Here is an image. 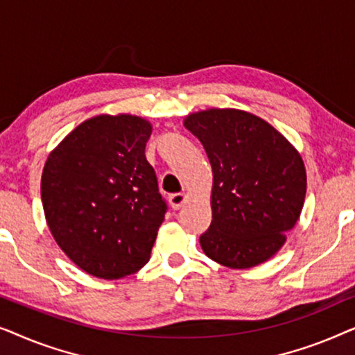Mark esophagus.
Instances as JSON below:
<instances>
[{
  "label": "esophagus",
  "mask_w": 355,
  "mask_h": 355,
  "mask_svg": "<svg viewBox=\"0 0 355 355\" xmlns=\"http://www.w3.org/2000/svg\"><path fill=\"white\" fill-rule=\"evenodd\" d=\"M186 200H187L186 193H173V196H169V203H171L174 210H179V208L186 203Z\"/></svg>",
  "instance_id": "1"
}]
</instances>
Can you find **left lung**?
<instances>
[{"label": "left lung", "mask_w": 355, "mask_h": 355, "mask_svg": "<svg viewBox=\"0 0 355 355\" xmlns=\"http://www.w3.org/2000/svg\"><path fill=\"white\" fill-rule=\"evenodd\" d=\"M213 171L211 225L200 236L207 257L227 268L271 259L302 211L307 174L297 150L259 116L232 108L189 114Z\"/></svg>", "instance_id": "1"}]
</instances>
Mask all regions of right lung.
I'll return each mask as SVG.
<instances>
[{
    "label": "right lung",
    "mask_w": 355,
    "mask_h": 355,
    "mask_svg": "<svg viewBox=\"0 0 355 355\" xmlns=\"http://www.w3.org/2000/svg\"><path fill=\"white\" fill-rule=\"evenodd\" d=\"M152 124L132 114H100L48 155L42 202L56 244L85 273L119 279L150 259L166 213L145 158Z\"/></svg>",
    "instance_id": "obj_1"
}]
</instances>
